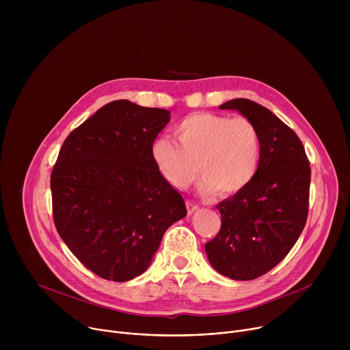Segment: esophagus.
I'll return each instance as SVG.
<instances>
[{
    "label": "esophagus",
    "instance_id": "34e87169",
    "mask_svg": "<svg viewBox=\"0 0 350 350\" xmlns=\"http://www.w3.org/2000/svg\"><path fill=\"white\" fill-rule=\"evenodd\" d=\"M199 209V205L192 202V201H187V211H188V215H192L193 212H196Z\"/></svg>",
    "mask_w": 350,
    "mask_h": 350
}]
</instances>
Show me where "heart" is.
Listing matches in <instances>:
<instances>
[{
    "instance_id": "obj_1",
    "label": "heart",
    "mask_w": 350,
    "mask_h": 350,
    "mask_svg": "<svg viewBox=\"0 0 350 350\" xmlns=\"http://www.w3.org/2000/svg\"><path fill=\"white\" fill-rule=\"evenodd\" d=\"M173 134L177 142L159 137L151 148L158 170L172 187L185 189L198 177V170L205 193L235 195L254 181L260 165L262 141L249 118L191 113L174 126Z\"/></svg>"
}]
</instances>
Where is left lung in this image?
I'll return each instance as SVG.
<instances>
[{"mask_svg": "<svg viewBox=\"0 0 350 350\" xmlns=\"http://www.w3.org/2000/svg\"><path fill=\"white\" fill-rule=\"evenodd\" d=\"M221 109L251 119L260 134L259 170L243 191L220 202L217 235L206 245L211 265L231 280H255L275 267L301 235L309 212L310 165L296 133L246 98Z\"/></svg>", "mask_w": 350, "mask_h": 350, "instance_id": "left-lung-1", "label": "left lung"}]
</instances>
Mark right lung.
<instances>
[{
  "mask_svg": "<svg viewBox=\"0 0 350 350\" xmlns=\"http://www.w3.org/2000/svg\"><path fill=\"white\" fill-rule=\"evenodd\" d=\"M169 113L118 99L61 146L51 172L54 223L72 254L104 280L145 271L165 231L187 215L151 155Z\"/></svg>",
  "mask_w": 350,
  "mask_h": 350,
  "instance_id": "right-lung-1",
  "label": "right lung"
}]
</instances>
